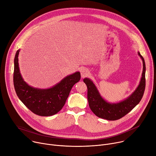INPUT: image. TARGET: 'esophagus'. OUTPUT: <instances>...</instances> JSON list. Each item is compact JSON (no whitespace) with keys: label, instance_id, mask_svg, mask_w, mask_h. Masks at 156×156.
Segmentation results:
<instances>
[{"label":"esophagus","instance_id":"obj_1","mask_svg":"<svg viewBox=\"0 0 156 156\" xmlns=\"http://www.w3.org/2000/svg\"><path fill=\"white\" fill-rule=\"evenodd\" d=\"M80 71L82 78L85 77L89 75V70L86 67H81L80 69Z\"/></svg>","mask_w":156,"mask_h":156}]
</instances>
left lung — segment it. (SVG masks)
Instances as JSON below:
<instances>
[{
    "label": "left lung",
    "mask_w": 156,
    "mask_h": 156,
    "mask_svg": "<svg viewBox=\"0 0 156 156\" xmlns=\"http://www.w3.org/2000/svg\"><path fill=\"white\" fill-rule=\"evenodd\" d=\"M143 63V70L139 84L129 96L119 102H109L101 95L96 86L89 78H84L83 81L87 87V99L91 111L100 118L115 121L126 115L139 103L144 92L146 87V64L144 59L137 52Z\"/></svg>",
    "instance_id": "1"
}]
</instances>
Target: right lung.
Masks as SVG:
<instances>
[{
	"mask_svg": "<svg viewBox=\"0 0 156 156\" xmlns=\"http://www.w3.org/2000/svg\"><path fill=\"white\" fill-rule=\"evenodd\" d=\"M19 49L14 58V85L19 99L34 114L41 116L53 115L62 109L70 90L80 79L77 71L62 79L54 86L39 89L29 86L23 80L19 66Z\"/></svg>",
	"mask_w": 156,
	"mask_h": 156,
	"instance_id": "right-lung-1",
	"label": "right lung"
}]
</instances>
